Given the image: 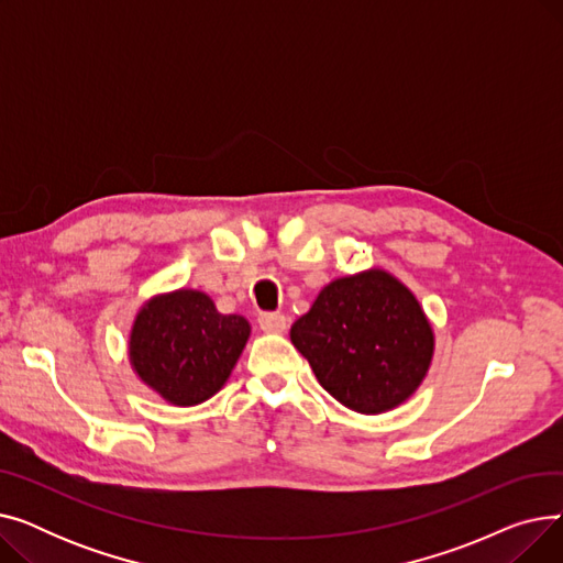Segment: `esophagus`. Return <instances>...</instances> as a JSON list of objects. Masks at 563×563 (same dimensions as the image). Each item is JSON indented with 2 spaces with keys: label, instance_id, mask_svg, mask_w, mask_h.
Returning <instances> with one entry per match:
<instances>
[{
  "label": "esophagus",
  "instance_id": "esophagus-1",
  "mask_svg": "<svg viewBox=\"0 0 563 563\" xmlns=\"http://www.w3.org/2000/svg\"><path fill=\"white\" fill-rule=\"evenodd\" d=\"M257 323L264 333H283L287 327V317L280 312H262L257 317Z\"/></svg>",
  "mask_w": 563,
  "mask_h": 563
}]
</instances>
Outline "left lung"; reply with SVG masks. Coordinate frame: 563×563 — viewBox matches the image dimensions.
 Returning <instances> with one entry per match:
<instances>
[{"label": "left lung", "mask_w": 563, "mask_h": 563, "mask_svg": "<svg viewBox=\"0 0 563 563\" xmlns=\"http://www.w3.org/2000/svg\"><path fill=\"white\" fill-rule=\"evenodd\" d=\"M291 342L321 388L358 412L399 406L422 383L433 333L418 299L390 274L333 280L294 321Z\"/></svg>", "instance_id": "8db88e82"}]
</instances>
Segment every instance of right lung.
<instances>
[{
	"instance_id": "add662e5",
	"label": "right lung",
	"mask_w": 563,
	"mask_h": 563,
	"mask_svg": "<svg viewBox=\"0 0 563 563\" xmlns=\"http://www.w3.org/2000/svg\"><path fill=\"white\" fill-rule=\"evenodd\" d=\"M240 314H221L202 291L180 289L147 303L132 329L130 358L153 390L196 406L221 390L249 340Z\"/></svg>"
}]
</instances>
